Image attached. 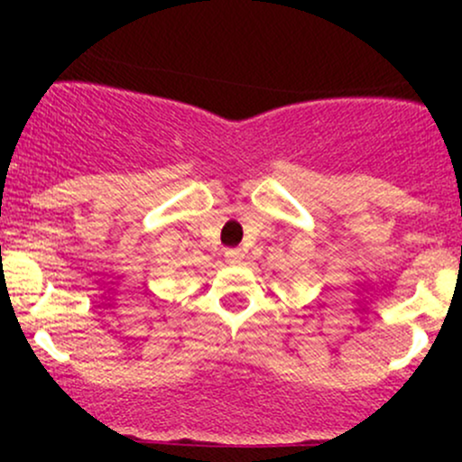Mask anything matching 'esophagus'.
Segmentation results:
<instances>
[{"mask_svg":"<svg viewBox=\"0 0 462 462\" xmlns=\"http://www.w3.org/2000/svg\"><path fill=\"white\" fill-rule=\"evenodd\" d=\"M224 258L227 264H241L243 258H245V254H243L241 249H226Z\"/></svg>","mask_w":462,"mask_h":462,"instance_id":"esophagus-1","label":"esophagus"}]
</instances>
